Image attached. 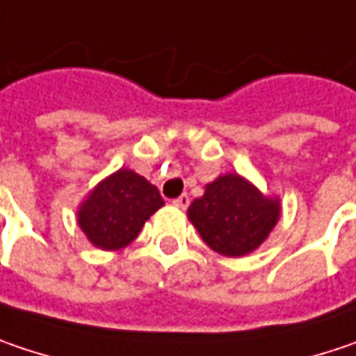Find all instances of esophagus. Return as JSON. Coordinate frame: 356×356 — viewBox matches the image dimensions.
<instances>
[{
	"label": "esophagus",
	"instance_id": "obj_1",
	"mask_svg": "<svg viewBox=\"0 0 356 356\" xmlns=\"http://www.w3.org/2000/svg\"><path fill=\"white\" fill-rule=\"evenodd\" d=\"M173 205L179 207V209H187V207H189V195H187V193L179 195L177 199H173Z\"/></svg>",
	"mask_w": 356,
	"mask_h": 356
}]
</instances>
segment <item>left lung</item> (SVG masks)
I'll use <instances>...</instances> for the list:
<instances>
[{"instance_id":"obj_1","label":"left lung","mask_w":356,"mask_h":356,"mask_svg":"<svg viewBox=\"0 0 356 356\" xmlns=\"http://www.w3.org/2000/svg\"><path fill=\"white\" fill-rule=\"evenodd\" d=\"M187 216L213 252L240 258L270 236L280 220V199L264 195L238 173H225L205 185Z\"/></svg>"}]
</instances>
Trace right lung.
I'll return each mask as SVG.
<instances>
[{
    "label": "right lung",
    "mask_w": 356,
    "mask_h": 356,
    "mask_svg": "<svg viewBox=\"0 0 356 356\" xmlns=\"http://www.w3.org/2000/svg\"><path fill=\"white\" fill-rule=\"evenodd\" d=\"M165 205L159 189L131 169L102 179L78 207V225L100 250L127 248L145 221Z\"/></svg>",
    "instance_id": "obj_1"
}]
</instances>
